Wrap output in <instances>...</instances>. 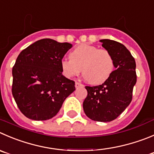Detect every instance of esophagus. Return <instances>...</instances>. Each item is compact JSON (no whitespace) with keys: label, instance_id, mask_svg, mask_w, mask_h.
I'll use <instances>...</instances> for the list:
<instances>
[{"label":"esophagus","instance_id":"esophagus-1","mask_svg":"<svg viewBox=\"0 0 154 154\" xmlns=\"http://www.w3.org/2000/svg\"><path fill=\"white\" fill-rule=\"evenodd\" d=\"M75 88H79V87H83V85L82 84V83L79 82H75Z\"/></svg>","mask_w":154,"mask_h":154}]
</instances>
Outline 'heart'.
<instances>
[{
  "instance_id": "b5f03b06",
  "label": "heart",
  "mask_w": 154,
  "mask_h": 154,
  "mask_svg": "<svg viewBox=\"0 0 154 154\" xmlns=\"http://www.w3.org/2000/svg\"><path fill=\"white\" fill-rule=\"evenodd\" d=\"M69 57V59L61 61L63 73L67 78L77 75L82 69V75L88 82L99 85L106 82L113 71V58L105 49L82 45L75 48Z\"/></svg>"
}]
</instances>
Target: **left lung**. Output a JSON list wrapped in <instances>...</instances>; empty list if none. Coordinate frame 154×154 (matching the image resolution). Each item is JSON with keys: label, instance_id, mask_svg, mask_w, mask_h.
<instances>
[{"label": "left lung", "instance_id": "1", "mask_svg": "<svg viewBox=\"0 0 154 154\" xmlns=\"http://www.w3.org/2000/svg\"><path fill=\"white\" fill-rule=\"evenodd\" d=\"M100 42L112 55L116 70L102 85L86 86L88 95L83 109L91 119L107 122L116 119L131 103L137 82L136 63L130 51L121 43L109 39Z\"/></svg>", "mask_w": 154, "mask_h": 154}]
</instances>
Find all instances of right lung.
Masks as SVG:
<instances>
[{
	"label": "right lung",
	"mask_w": 154,
	"mask_h": 154,
	"mask_svg": "<svg viewBox=\"0 0 154 154\" xmlns=\"http://www.w3.org/2000/svg\"><path fill=\"white\" fill-rule=\"evenodd\" d=\"M72 47L50 38L23 50L13 67L12 94L23 114L32 120H48L57 114L75 82L63 75L61 61Z\"/></svg>",
	"instance_id": "right-lung-1"
}]
</instances>
